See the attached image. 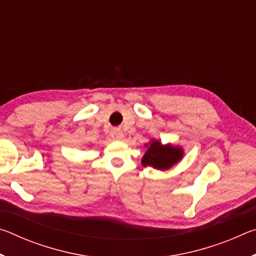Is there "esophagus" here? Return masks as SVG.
<instances>
[{
  "mask_svg": "<svg viewBox=\"0 0 256 256\" xmlns=\"http://www.w3.org/2000/svg\"><path fill=\"white\" fill-rule=\"evenodd\" d=\"M110 136L115 140H120L123 138V132L120 128H112L110 131Z\"/></svg>",
  "mask_w": 256,
  "mask_h": 256,
  "instance_id": "34e87169",
  "label": "esophagus"
}]
</instances>
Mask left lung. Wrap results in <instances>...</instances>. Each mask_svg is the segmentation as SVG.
Instances as JSON below:
<instances>
[{
  "label": "left lung",
  "mask_w": 256,
  "mask_h": 256,
  "mask_svg": "<svg viewBox=\"0 0 256 256\" xmlns=\"http://www.w3.org/2000/svg\"><path fill=\"white\" fill-rule=\"evenodd\" d=\"M183 157V150L170 144L162 146L159 141H152L142 158L144 166H152L156 170H168Z\"/></svg>",
  "instance_id": "8db88e82"
}]
</instances>
